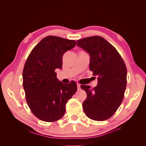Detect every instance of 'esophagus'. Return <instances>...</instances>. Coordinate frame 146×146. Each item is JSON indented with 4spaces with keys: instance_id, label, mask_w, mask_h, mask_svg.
<instances>
[{
    "instance_id": "esophagus-1",
    "label": "esophagus",
    "mask_w": 146,
    "mask_h": 146,
    "mask_svg": "<svg viewBox=\"0 0 146 146\" xmlns=\"http://www.w3.org/2000/svg\"><path fill=\"white\" fill-rule=\"evenodd\" d=\"M80 86H81V85H80V83H77V87H78V90L80 89Z\"/></svg>"
}]
</instances>
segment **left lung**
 Here are the masks:
<instances>
[{"label": "left lung", "mask_w": 146, "mask_h": 146, "mask_svg": "<svg viewBox=\"0 0 146 146\" xmlns=\"http://www.w3.org/2000/svg\"><path fill=\"white\" fill-rule=\"evenodd\" d=\"M76 42L78 47L89 54L90 70L98 78V84L94 88L81 85L87 95L82 105L83 110L92 120H107L123 99L127 73L125 64L117 49L100 36L88 37Z\"/></svg>", "instance_id": "obj_1"}]
</instances>
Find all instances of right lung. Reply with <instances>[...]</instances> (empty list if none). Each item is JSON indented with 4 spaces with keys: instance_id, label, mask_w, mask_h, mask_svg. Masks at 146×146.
Instances as JSON below:
<instances>
[{
    "instance_id": "add662e5",
    "label": "right lung",
    "mask_w": 146,
    "mask_h": 146,
    "mask_svg": "<svg viewBox=\"0 0 146 146\" xmlns=\"http://www.w3.org/2000/svg\"><path fill=\"white\" fill-rule=\"evenodd\" d=\"M75 45L74 40L47 36L33 48L24 65L23 87L27 103L33 114L44 122L60 119L67 102L77 90L75 82L62 83L55 72L62 69L64 52Z\"/></svg>"
}]
</instances>
